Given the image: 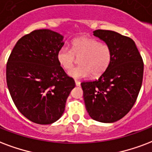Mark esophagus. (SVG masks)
Instances as JSON below:
<instances>
[{
    "instance_id": "1",
    "label": "esophagus",
    "mask_w": 152,
    "mask_h": 152,
    "mask_svg": "<svg viewBox=\"0 0 152 152\" xmlns=\"http://www.w3.org/2000/svg\"><path fill=\"white\" fill-rule=\"evenodd\" d=\"M75 84H76V86H80V82L79 80H75Z\"/></svg>"
}]
</instances>
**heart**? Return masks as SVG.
I'll list each match as a JSON object with an SVG mask.
<instances>
[{
	"instance_id": "obj_1",
	"label": "heart",
	"mask_w": 152,
	"mask_h": 152,
	"mask_svg": "<svg viewBox=\"0 0 152 152\" xmlns=\"http://www.w3.org/2000/svg\"><path fill=\"white\" fill-rule=\"evenodd\" d=\"M76 58H80L79 67L68 72V76L75 79L86 78L90 76H98L104 72L110 66L112 51L106 43L99 42L96 39L82 36L73 40L72 50L66 47L57 52V61L64 70L73 67Z\"/></svg>"
}]
</instances>
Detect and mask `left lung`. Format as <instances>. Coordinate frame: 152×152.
I'll list each match as a JSON object with an SVG mask.
<instances>
[{
	"mask_svg": "<svg viewBox=\"0 0 152 152\" xmlns=\"http://www.w3.org/2000/svg\"><path fill=\"white\" fill-rule=\"evenodd\" d=\"M93 35L110 48L112 59L98 80L82 82L83 97L91 118L111 123L131 110L142 86L143 62L135 42L112 30H96Z\"/></svg>",
	"mask_w": 152,
	"mask_h": 152,
	"instance_id": "obj_1",
	"label": "left lung"
}]
</instances>
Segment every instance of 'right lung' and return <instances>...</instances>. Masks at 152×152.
Listing matches in <instances>:
<instances>
[{
  "label": "right lung",
  "instance_id": "add662e5",
  "mask_svg": "<svg viewBox=\"0 0 152 152\" xmlns=\"http://www.w3.org/2000/svg\"><path fill=\"white\" fill-rule=\"evenodd\" d=\"M64 36L49 29L34 30L17 42L6 65V81L18 110L37 124L59 120L75 87L57 61Z\"/></svg>",
  "mask_w": 152,
  "mask_h": 152
}]
</instances>
